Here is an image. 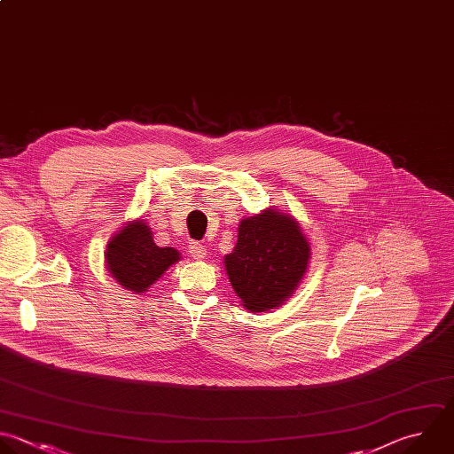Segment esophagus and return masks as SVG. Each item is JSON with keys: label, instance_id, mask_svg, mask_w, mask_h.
<instances>
[{"label": "esophagus", "instance_id": "obj_1", "mask_svg": "<svg viewBox=\"0 0 454 454\" xmlns=\"http://www.w3.org/2000/svg\"><path fill=\"white\" fill-rule=\"evenodd\" d=\"M188 252H190V255H192L195 261H202V259H206V255H207V250H206L200 243H190Z\"/></svg>", "mask_w": 454, "mask_h": 454}]
</instances>
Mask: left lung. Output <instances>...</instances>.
<instances>
[{"label":"left lung","mask_w":454,"mask_h":454,"mask_svg":"<svg viewBox=\"0 0 454 454\" xmlns=\"http://www.w3.org/2000/svg\"><path fill=\"white\" fill-rule=\"evenodd\" d=\"M310 243L298 220L266 207L238 225V243L223 257L225 271L241 305L268 312L287 301L309 270Z\"/></svg>","instance_id":"1"}]
</instances>
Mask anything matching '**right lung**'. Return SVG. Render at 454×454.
I'll list each match as a JSON object with an SVG mask.
<instances>
[{"instance_id": "1", "label": "right lung", "mask_w": 454, "mask_h": 454, "mask_svg": "<svg viewBox=\"0 0 454 454\" xmlns=\"http://www.w3.org/2000/svg\"><path fill=\"white\" fill-rule=\"evenodd\" d=\"M181 261L174 247H158L149 223L142 218L124 223L106 245L105 262L108 273L133 294H144L163 277V273Z\"/></svg>"}]
</instances>
